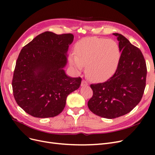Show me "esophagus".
Masks as SVG:
<instances>
[{
  "label": "esophagus",
  "mask_w": 155,
  "mask_h": 155,
  "mask_svg": "<svg viewBox=\"0 0 155 155\" xmlns=\"http://www.w3.org/2000/svg\"><path fill=\"white\" fill-rule=\"evenodd\" d=\"M81 85L82 86V87H84V86H87V85H88V83L85 81V80H83L82 81H81Z\"/></svg>",
  "instance_id": "1"
}]
</instances>
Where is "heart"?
<instances>
[{
    "instance_id": "b5f03b06",
    "label": "heart",
    "mask_w": 155,
    "mask_h": 155,
    "mask_svg": "<svg viewBox=\"0 0 155 155\" xmlns=\"http://www.w3.org/2000/svg\"><path fill=\"white\" fill-rule=\"evenodd\" d=\"M76 54L70 55V62L78 71L86 65L87 76L92 80H104L114 74L118 67L120 51L113 40L88 37L76 45Z\"/></svg>"
}]
</instances>
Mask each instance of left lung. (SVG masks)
<instances>
[{"label":"left lung","instance_id":"1","mask_svg":"<svg viewBox=\"0 0 155 155\" xmlns=\"http://www.w3.org/2000/svg\"><path fill=\"white\" fill-rule=\"evenodd\" d=\"M121 52L115 74L104 83L92 84L93 96L88 101L94 114L113 119L129 113L141 101L147 67L141 50L120 34H113Z\"/></svg>","mask_w":155,"mask_h":155}]
</instances>
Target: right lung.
I'll return each mask as SVG.
<instances>
[{"label": "right lung", "mask_w": 155, "mask_h": 155, "mask_svg": "<svg viewBox=\"0 0 155 155\" xmlns=\"http://www.w3.org/2000/svg\"><path fill=\"white\" fill-rule=\"evenodd\" d=\"M71 34L45 31L22 48L17 58L12 88L18 106L36 118L59 114L68 94L80 87L81 78L65 73Z\"/></svg>", "instance_id": "1"}]
</instances>
